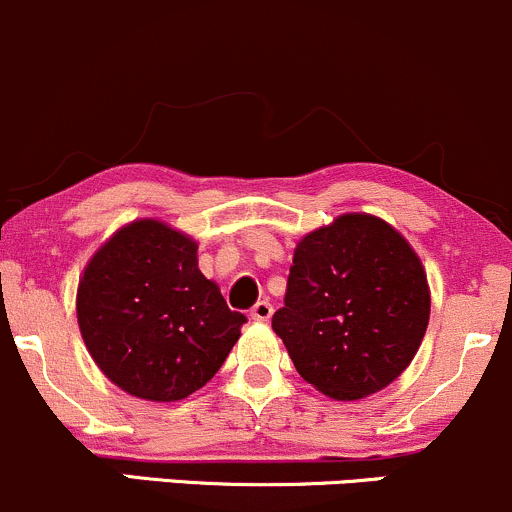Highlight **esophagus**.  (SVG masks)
<instances>
[{"mask_svg": "<svg viewBox=\"0 0 512 512\" xmlns=\"http://www.w3.org/2000/svg\"><path fill=\"white\" fill-rule=\"evenodd\" d=\"M271 315H273L271 300H258L256 305L251 307V320H256V322H268V320H271Z\"/></svg>", "mask_w": 512, "mask_h": 512, "instance_id": "1", "label": "esophagus"}]
</instances>
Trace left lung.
<instances>
[{
  "label": "left lung",
  "instance_id": "8db88e82",
  "mask_svg": "<svg viewBox=\"0 0 512 512\" xmlns=\"http://www.w3.org/2000/svg\"><path fill=\"white\" fill-rule=\"evenodd\" d=\"M430 322L422 261L398 229L349 212L302 236L273 332L307 383L359 400L393 383Z\"/></svg>",
  "mask_w": 512,
  "mask_h": 512
}]
</instances>
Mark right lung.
I'll return each instance as SVG.
<instances>
[{
  "label": "right lung",
  "mask_w": 512,
  "mask_h": 512,
  "mask_svg": "<svg viewBox=\"0 0 512 512\" xmlns=\"http://www.w3.org/2000/svg\"><path fill=\"white\" fill-rule=\"evenodd\" d=\"M75 310L104 376L153 403L205 386L246 322L200 273L195 241L161 219H136L104 241L82 271Z\"/></svg>",
  "instance_id": "obj_1"
}]
</instances>
